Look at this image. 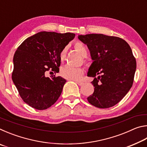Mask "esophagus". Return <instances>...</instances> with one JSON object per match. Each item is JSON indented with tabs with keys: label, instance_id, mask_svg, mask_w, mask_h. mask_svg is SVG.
Segmentation results:
<instances>
[{
	"label": "esophagus",
	"instance_id": "34e87169",
	"mask_svg": "<svg viewBox=\"0 0 147 147\" xmlns=\"http://www.w3.org/2000/svg\"><path fill=\"white\" fill-rule=\"evenodd\" d=\"M76 83L78 84V86H82L83 84H84V83L83 82H76Z\"/></svg>",
	"mask_w": 147,
	"mask_h": 147
}]
</instances>
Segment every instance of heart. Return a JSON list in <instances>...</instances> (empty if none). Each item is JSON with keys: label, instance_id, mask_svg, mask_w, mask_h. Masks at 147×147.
I'll return each mask as SVG.
<instances>
[{"label": "heart", "instance_id": "1", "mask_svg": "<svg viewBox=\"0 0 147 147\" xmlns=\"http://www.w3.org/2000/svg\"><path fill=\"white\" fill-rule=\"evenodd\" d=\"M74 48L82 54L83 57H86L88 55V50L85 45L82 42H76L74 44ZM66 48H64L60 53V58L63 59L65 56ZM84 74L83 69L80 67H74L70 65H65L60 70V74L63 78L73 81L80 80Z\"/></svg>", "mask_w": 147, "mask_h": 147}]
</instances>
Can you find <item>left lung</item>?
Listing matches in <instances>:
<instances>
[{
	"label": "left lung",
	"instance_id": "left-lung-1",
	"mask_svg": "<svg viewBox=\"0 0 147 147\" xmlns=\"http://www.w3.org/2000/svg\"><path fill=\"white\" fill-rule=\"evenodd\" d=\"M78 38L87 45L93 60L88 76L94 78V93L87 99L96 108L115 106L133 84L136 61L130 45L118 37L100 34L80 35Z\"/></svg>",
	"mask_w": 147,
	"mask_h": 147
}]
</instances>
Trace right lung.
<instances>
[{"mask_svg": "<svg viewBox=\"0 0 147 147\" xmlns=\"http://www.w3.org/2000/svg\"><path fill=\"white\" fill-rule=\"evenodd\" d=\"M75 37L73 33L40 32L26 39L13 56L12 80L24 102L39 110L58 100L66 80L47 77V71L58 73L60 53Z\"/></svg>", "mask_w": 147, "mask_h": 147, "instance_id": "1", "label": "right lung"}]
</instances>
